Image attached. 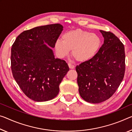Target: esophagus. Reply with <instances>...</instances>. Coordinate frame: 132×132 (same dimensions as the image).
Returning a JSON list of instances; mask_svg holds the SVG:
<instances>
[{
  "label": "esophagus",
  "mask_w": 132,
  "mask_h": 132,
  "mask_svg": "<svg viewBox=\"0 0 132 132\" xmlns=\"http://www.w3.org/2000/svg\"><path fill=\"white\" fill-rule=\"evenodd\" d=\"M68 66H69V68H70V69H74L75 68V66L73 64H72L68 63Z\"/></svg>",
  "instance_id": "obj_1"
}]
</instances>
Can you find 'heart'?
Instances as JSON below:
<instances>
[{"instance_id":"1","label":"heart","mask_w":132,"mask_h":132,"mask_svg":"<svg viewBox=\"0 0 132 132\" xmlns=\"http://www.w3.org/2000/svg\"><path fill=\"white\" fill-rule=\"evenodd\" d=\"M62 40L58 39L55 44V49L60 58H64L72 50V55L79 62L92 60L100 47L101 40L96 34L74 29L64 33Z\"/></svg>"}]
</instances>
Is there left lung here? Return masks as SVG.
<instances>
[{"mask_svg":"<svg viewBox=\"0 0 132 132\" xmlns=\"http://www.w3.org/2000/svg\"><path fill=\"white\" fill-rule=\"evenodd\" d=\"M104 44L92 60L76 67L80 96L85 101L100 103L113 96L125 72V47L110 32L100 30Z\"/></svg>","mask_w":132,"mask_h":132,"instance_id":"8db88e82","label":"left lung"}]
</instances>
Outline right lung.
<instances>
[{"label": "right lung", "mask_w": 132, "mask_h": 132, "mask_svg": "<svg viewBox=\"0 0 132 132\" xmlns=\"http://www.w3.org/2000/svg\"><path fill=\"white\" fill-rule=\"evenodd\" d=\"M63 30L59 23L38 26L25 31L11 49L13 78L26 96L35 101L55 98L69 71L64 60L55 58L51 48Z\"/></svg>", "instance_id": "right-lung-1"}]
</instances>
